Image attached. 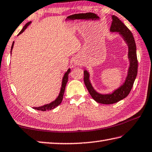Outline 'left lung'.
<instances>
[{"mask_svg": "<svg viewBox=\"0 0 152 152\" xmlns=\"http://www.w3.org/2000/svg\"><path fill=\"white\" fill-rule=\"evenodd\" d=\"M112 24L110 30L111 32H119L124 41L128 46V58L129 67L124 83L120 88L114 90L112 94H102L94 89L90 82V74L87 70L84 71V81L90 94L96 102L104 104H112L123 100L130 92L137 74V59L136 54V45L132 32L117 16H112Z\"/></svg>", "mask_w": 152, "mask_h": 152, "instance_id": "left-lung-1", "label": "left lung"}]
</instances>
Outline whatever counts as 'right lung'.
Returning <instances> with one entry per match:
<instances>
[{"label":"right lung","mask_w":152,"mask_h":152,"mask_svg":"<svg viewBox=\"0 0 152 152\" xmlns=\"http://www.w3.org/2000/svg\"><path fill=\"white\" fill-rule=\"evenodd\" d=\"M31 23V22H28V23H27L23 27V28L22 29L21 31L19 32L18 35L21 34L22 32H23L24 31V30H25L27 26H28L29 24ZM14 42H12V46H11V51L10 52H12V50L13 48V46H14ZM70 68H69L68 70H67L66 72L64 74V76H63V79H62V86H61V89H60V92L58 96V98L55 100L54 101L52 102L51 103L48 104H46V105H44L42 106H40V107H33V108L35 109V110H41V111H46V110H50L55 108V107H57L58 106H59L60 104V103L62 102V100L63 99V96H64V91H65V88H66V85L68 80V74H70Z\"/></svg>","instance_id":"right-lung-1"}]
</instances>
